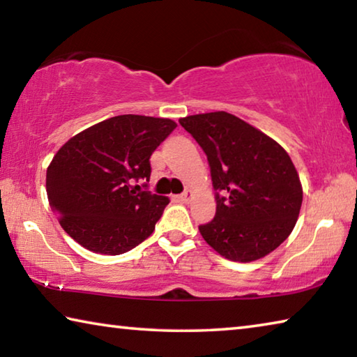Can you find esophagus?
Listing matches in <instances>:
<instances>
[{
  "label": "esophagus",
  "mask_w": 357,
  "mask_h": 357,
  "mask_svg": "<svg viewBox=\"0 0 357 357\" xmlns=\"http://www.w3.org/2000/svg\"><path fill=\"white\" fill-rule=\"evenodd\" d=\"M192 197H193V192L187 189L184 193H181V195H179V200L183 202V203H189V202L192 200Z\"/></svg>",
  "instance_id": "obj_1"
}]
</instances>
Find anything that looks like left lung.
Wrapping results in <instances>:
<instances>
[{
	"label": "left lung",
	"mask_w": 357,
	"mask_h": 357,
	"mask_svg": "<svg viewBox=\"0 0 357 357\" xmlns=\"http://www.w3.org/2000/svg\"><path fill=\"white\" fill-rule=\"evenodd\" d=\"M179 124L203 148L217 190L215 217L198 227L203 239L239 263L275 250L291 234L302 204L299 174L287 151L227 112L192 114Z\"/></svg>",
	"instance_id": "8db88e82"
}]
</instances>
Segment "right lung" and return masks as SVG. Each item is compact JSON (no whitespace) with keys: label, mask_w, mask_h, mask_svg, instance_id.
<instances>
[{"label":"right lung","mask_w":357,"mask_h":357,"mask_svg":"<svg viewBox=\"0 0 357 357\" xmlns=\"http://www.w3.org/2000/svg\"><path fill=\"white\" fill-rule=\"evenodd\" d=\"M168 118L121 114L66 142L47 168V197L59 225L84 249L119 255L143 243L170 200L135 192L149 157L172 134Z\"/></svg>","instance_id":"right-lung-1"}]
</instances>
